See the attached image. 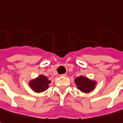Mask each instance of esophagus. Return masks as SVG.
<instances>
[{
	"label": "esophagus",
	"instance_id": "obj_1",
	"mask_svg": "<svg viewBox=\"0 0 123 123\" xmlns=\"http://www.w3.org/2000/svg\"><path fill=\"white\" fill-rule=\"evenodd\" d=\"M60 76H64H64H67V74H65V73L62 74H61Z\"/></svg>",
	"mask_w": 123,
	"mask_h": 123
}]
</instances>
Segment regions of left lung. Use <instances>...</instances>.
<instances>
[{
	"label": "left lung",
	"instance_id": "left-lung-1",
	"mask_svg": "<svg viewBox=\"0 0 123 123\" xmlns=\"http://www.w3.org/2000/svg\"><path fill=\"white\" fill-rule=\"evenodd\" d=\"M74 82L77 86V88L83 92H91L94 89L96 85V82L82 76L76 78L74 80Z\"/></svg>",
	"mask_w": 123,
	"mask_h": 123
}]
</instances>
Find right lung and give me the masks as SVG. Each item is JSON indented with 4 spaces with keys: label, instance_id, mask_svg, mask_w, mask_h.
Returning <instances> with one entry per match:
<instances>
[{
    "label": "right lung",
    "instance_id": "1",
    "mask_svg": "<svg viewBox=\"0 0 123 123\" xmlns=\"http://www.w3.org/2000/svg\"><path fill=\"white\" fill-rule=\"evenodd\" d=\"M49 83H50V80H49L47 76L41 75L29 82V85L35 92H41L46 91L49 88Z\"/></svg>",
    "mask_w": 123,
    "mask_h": 123
}]
</instances>
